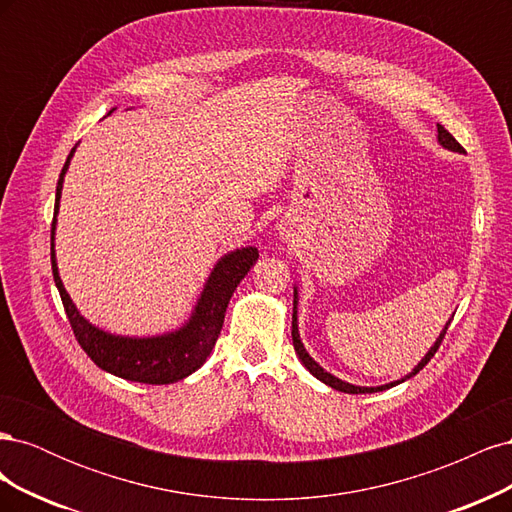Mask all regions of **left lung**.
Masks as SVG:
<instances>
[{
    "instance_id": "obj_1",
    "label": "left lung",
    "mask_w": 512,
    "mask_h": 512,
    "mask_svg": "<svg viewBox=\"0 0 512 512\" xmlns=\"http://www.w3.org/2000/svg\"><path fill=\"white\" fill-rule=\"evenodd\" d=\"M438 143L444 147V149H448V151H457V153H463V147L455 141L453 138V134L448 132V130H444L442 126H438ZM297 303H299V292H297V288H294V301H292V346H294V350H297V354H299V359H301V363L309 369V374L312 376H316L320 382H324V384H329L331 389H335V391H342V393H350V395H359V393H378V391H386V389H391V386H397V384H401V382H406L408 378H412V376H416L418 371H421L429 361H431V356L436 354V350L440 348V344H442V339H444V335H446V331H448V324H451V320H448L446 324H444V329H442V333H440V337L436 339V344H433L431 348H429V352L423 356L421 359V363H418L408 376H404L401 380H395V382H389V384H382V386H356V384H350V382H344V380H339V378H335L333 374H329L327 369H322L312 356H309V352L305 350V346H303V342H301V335H299V324H297Z\"/></svg>"
}]
</instances>
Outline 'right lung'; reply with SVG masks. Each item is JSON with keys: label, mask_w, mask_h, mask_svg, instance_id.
<instances>
[{"label": "right lung", "mask_w": 512, "mask_h": 512, "mask_svg": "<svg viewBox=\"0 0 512 512\" xmlns=\"http://www.w3.org/2000/svg\"><path fill=\"white\" fill-rule=\"evenodd\" d=\"M74 151L76 147H72L57 181L55 213L51 228V262L53 280L59 290L61 303H64L76 342L81 344L89 359L100 369L123 380L143 384H170L188 378L207 361L215 342H218L232 292L237 290L247 271L254 267V262L258 260V250L256 247H241V250L228 252L215 262V267L205 282V288L200 292V297L194 305L192 316L183 327L175 331L153 337H128L98 329L96 324H91L85 316H81L79 309L72 303L70 294L66 292L64 282H61L59 277L55 258V226L59 213V198L61 190H64V177L68 173Z\"/></svg>", "instance_id": "add662e5"}]
</instances>
